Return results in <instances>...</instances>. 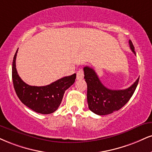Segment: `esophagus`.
Segmentation results:
<instances>
[{"label": "esophagus", "instance_id": "obj_1", "mask_svg": "<svg viewBox=\"0 0 152 152\" xmlns=\"http://www.w3.org/2000/svg\"><path fill=\"white\" fill-rule=\"evenodd\" d=\"M84 77V73L83 69H79L76 73V79L77 80H81L83 79Z\"/></svg>", "mask_w": 152, "mask_h": 152}]
</instances>
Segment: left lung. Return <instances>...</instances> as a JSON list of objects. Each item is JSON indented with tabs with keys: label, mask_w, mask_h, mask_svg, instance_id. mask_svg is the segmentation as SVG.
Returning a JSON list of instances; mask_svg holds the SVG:
<instances>
[{
	"label": "left lung",
	"mask_w": 152,
	"mask_h": 152,
	"mask_svg": "<svg viewBox=\"0 0 152 152\" xmlns=\"http://www.w3.org/2000/svg\"><path fill=\"white\" fill-rule=\"evenodd\" d=\"M129 47L136 54L131 40ZM84 78L87 83V101L90 110L98 115H105L122 108L134 93L138 85L139 78L130 87L124 90H111L106 88L100 81L94 69L89 66L83 68Z\"/></svg>",
	"instance_id": "8db88e82"
}]
</instances>
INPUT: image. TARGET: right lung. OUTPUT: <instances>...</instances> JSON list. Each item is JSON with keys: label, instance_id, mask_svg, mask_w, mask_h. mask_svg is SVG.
<instances>
[{"label": "right lung", "instance_id": "right-lung-1", "mask_svg": "<svg viewBox=\"0 0 152 152\" xmlns=\"http://www.w3.org/2000/svg\"><path fill=\"white\" fill-rule=\"evenodd\" d=\"M18 50L15 54L12 67V78L16 94L20 101L34 112L50 114L59 107L66 90L73 85L76 74L61 78L45 86H33L21 79L16 69L15 60Z\"/></svg>", "mask_w": 152, "mask_h": 152}]
</instances>
